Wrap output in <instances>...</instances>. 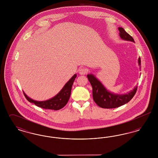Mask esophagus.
I'll use <instances>...</instances> for the list:
<instances>
[{"instance_id": "1", "label": "esophagus", "mask_w": 158, "mask_h": 158, "mask_svg": "<svg viewBox=\"0 0 158 158\" xmlns=\"http://www.w3.org/2000/svg\"><path fill=\"white\" fill-rule=\"evenodd\" d=\"M79 73L80 75H85L87 73V70L85 68H80L79 70Z\"/></svg>"}]
</instances>
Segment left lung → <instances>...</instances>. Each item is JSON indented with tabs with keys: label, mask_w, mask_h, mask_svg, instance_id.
<instances>
[{
	"label": "left lung",
	"mask_w": 158,
	"mask_h": 158,
	"mask_svg": "<svg viewBox=\"0 0 158 158\" xmlns=\"http://www.w3.org/2000/svg\"><path fill=\"white\" fill-rule=\"evenodd\" d=\"M120 36L121 38L124 40L135 42L134 39L123 28L119 27ZM139 65H141L140 58L138 60ZM88 79L92 87V96L95 102L97 105L103 108H115L124 105L128 102L134 95L137 89V86L135 87L133 90L128 94L119 95L115 94L109 92L98 79L92 74L87 75Z\"/></svg>",
	"instance_id": "1"
}]
</instances>
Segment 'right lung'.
I'll return each instance as SVG.
<instances>
[{
	"label": "right lung",
	"instance_id": "add662e5",
	"mask_svg": "<svg viewBox=\"0 0 158 158\" xmlns=\"http://www.w3.org/2000/svg\"><path fill=\"white\" fill-rule=\"evenodd\" d=\"M76 77V74L73 76L68 82L65 84L64 87L53 98L50 99L43 101H35L31 98H29L23 92V94L26 99L31 103H34L35 105L39 107L43 108L44 109H48L53 110H59L63 108L67 104L68 101L70 97L72 87L74 81Z\"/></svg>",
	"mask_w": 158,
	"mask_h": 158
}]
</instances>
